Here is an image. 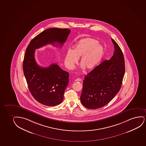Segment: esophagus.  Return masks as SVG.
I'll return each mask as SVG.
<instances>
[{
	"instance_id": "34e87169",
	"label": "esophagus",
	"mask_w": 146,
	"mask_h": 146,
	"mask_svg": "<svg viewBox=\"0 0 146 146\" xmlns=\"http://www.w3.org/2000/svg\"><path fill=\"white\" fill-rule=\"evenodd\" d=\"M81 81V79H80V78H78L77 79L75 80V81Z\"/></svg>"
}]
</instances>
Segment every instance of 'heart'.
Masks as SVG:
<instances>
[{
  "instance_id": "heart-1",
  "label": "heart",
  "mask_w": 146,
  "mask_h": 146,
  "mask_svg": "<svg viewBox=\"0 0 146 146\" xmlns=\"http://www.w3.org/2000/svg\"><path fill=\"white\" fill-rule=\"evenodd\" d=\"M103 55V48L99 44L98 41L92 38H85L78 41L72 51L67 52L65 65L69 70L72 69L81 56L80 65L85 70H90L100 62Z\"/></svg>"
}]
</instances>
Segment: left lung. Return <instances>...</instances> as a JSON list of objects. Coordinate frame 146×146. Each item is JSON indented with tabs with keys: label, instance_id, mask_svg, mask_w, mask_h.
Segmentation results:
<instances>
[{
	"label": "left lung",
	"instance_id": "8db88e82",
	"mask_svg": "<svg viewBox=\"0 0 146 146\" xmlns=\"http://www.w3.org/2000/svg\"><path fill=\"white\" fill-rule=\"evenodd\" d=\"M111 40L115 48L113 57L85 76L80 101L87 109H99L106 105L121 86L125 72L123 54L115 40Z\"/></svg>",
	"mask_w": 146,
	"mask_h": 146
}]
</instances>
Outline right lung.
<instances>
[{"mask_svg": "<svg viewBox=\"0 0 146 146\" xmlns=\"http://www.w3.org/2000/svg\"><path fill=\"white\" fill-rule=\"evenodd\" d=\"M70 33L68 29H48L33 38L26 49L23 65L26 81L33 98L44 105L52 107L62 102L69 74L56 64L39 66L35 61V49L48 44L61 47Z\"/></svg>", "mask_w": 146, "mask_h": 146, "instance_id": "obj_1", "label": "right lung"}]
</instances>
